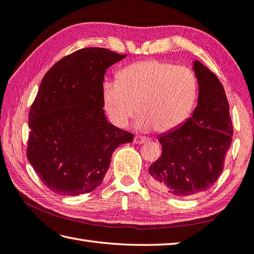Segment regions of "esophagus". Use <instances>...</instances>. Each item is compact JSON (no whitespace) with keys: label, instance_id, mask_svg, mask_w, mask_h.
Instances as JSON below:
<instances>
[{"label":"esophagus","instance_id":"esophagus-1","mask_svg":"<svg viewBox=\"0 0 254 254\" xmlns=\"http://www.w3.org/2000/svg\"><path fill=\"white\" fill-rule=\"evenodd\" d=\"M148 141L150 140H148L147 137H143V136H135L133 140V142L135 144H143V143H146Z\"/></svg>","mask_w":254,"mask_h":254}]
</instances>
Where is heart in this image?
<instances>
[{
  "label": "heart",
  "mask_w": 254,
  "mask_h": 254,
  "mask_svg": "<svg viewBox=\"0 0 254 254\" xmlns=\"http://www.w3.org/2000/svg\"><path fill=\"white\" fill-rule=\"evenodd\" d=\"M197 97V81L185 66L148 59L128 64L118 73L117 81L102 83L103 108L119 127L127 126L140 113L138 130H175L190 117Z\"/></svg>",
  "instance_id": "b5f03b06"
}]
</instances>
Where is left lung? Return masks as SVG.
Returning a JSON list of instances; mask_svg holds the SVG:
<instances>
[{"mask_svg": "<svg viewBox=\"0 0 254 254\" xmlns=\"http://www.w3.org/2000/svg\"><path fill=\"white\" fill-rule=\"evenodd\" d=\"M198 104L183 126L158 136L162 155L150 166L151 183L180 198L195 196L217 182L232 142L229 103L221 82L200 62H193Z\"/></svg>", "mask_w": 254, "mask_h": 254, "instance_id": "1", "label": "left lung"}]
</instances>
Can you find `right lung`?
<instances>
[{
	"mask_svg": "<svg viewBox=\"0 0 254 254\" xmlns=\"http://www.w3.org/2000/svg\"><path fill=\"white\" fill-rule=\"evenodd\" d=\"M120 55L82 48L45 74L28 116L27 160L47 188L62 196L96 190L114 150L133 134L109 123L103 110L104 73Z\"/></svg>",
	"mask_w": 254,
	"mask_h": 254,
	"instance_id": "1",
	"label": "right lung"
}]
</instances>
